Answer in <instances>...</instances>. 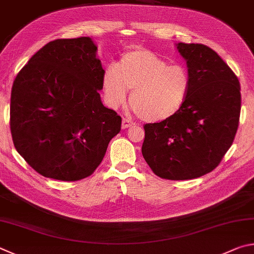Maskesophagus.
<instances>
[{
  "label": "esophagus",
  "mask_w": 254,
  "mask_h": 254,
  "mask_svg": "<svg viewBox=\"0 0 254 254\" xmlns=\"http://www.w3.org/2000/svg\"><path fill=\"white\" fill-rule=\"evenodd\" d=\"M134 125H135V123L131 122L130 119L124 118V119H123V123H122V128H123V129H127V128L134 126Z\"/></svg>",
  "instance_id": "1"
}]
</instances>
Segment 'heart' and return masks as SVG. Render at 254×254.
Masks as SVG:
<instances>
[{"label": "heart", "mask_w": 254, "mask_h": 254, "mask_svg": "<svg viewBox=\"0 0 254 254\" xmlns=\"http://www.w3.org/2000/svg\"><path fill=\"white\" fill-rule=\"evenodd\" d=\"M102 90L110 108L117 109L131 90L132 109L146 123H158L183 108L190 90V77L183 64H168L156 53L132 48L117 66L109 65L102 75Z\"/></svg>", "instance_id": "b5f03b06"}]
</instances>
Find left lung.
<instances>
[{
	"instance_id": "1",
	"label": "left lung",
	"mask_w": 254,
	"mask_h": 254,
	"mask_svg": "<svg viewBox=\"0 0 254 254\" xmlns=\"http://www.w3.org/2000/svg\"><path fill=\"white\" fill-rule=\"evenodd\" d=\"M188 64L190 90L175 116L146 124L141 153L157 176L193 180L212 172L237 134L241 92L238 77L204 44L177 43Z\"/></svg>"
}]
</instances>
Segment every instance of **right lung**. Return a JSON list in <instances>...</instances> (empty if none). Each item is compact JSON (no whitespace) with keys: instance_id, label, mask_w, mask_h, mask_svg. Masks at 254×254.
<instances>
[{"instance_id":"1","label":"right lung","mask_w":254,"mask_h":254,"mask_svg":"<svg viewBox=\"0 0 254 254\" xmlns=\"http://www.w3.org/2000/svg\"><path fill=\"white\" fill-rule=\"evenodd\" d=\"M101 62L89 37L47 43L13 82V144L35 172L74 182L90 176L104 158L122 117L102 105Z\"/></svg>"}]
</instances>
